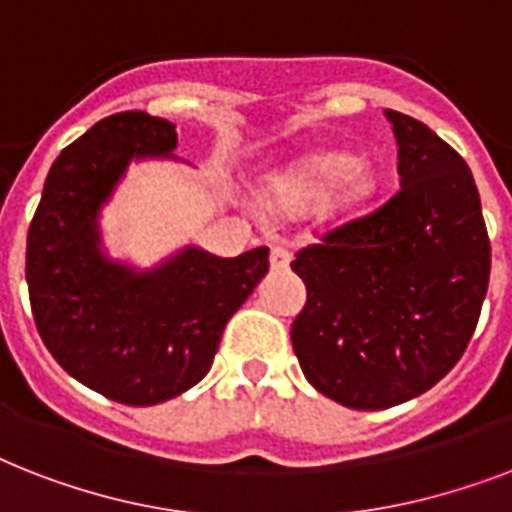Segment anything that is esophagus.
<instances>
[{
  "instance_id": "1",
  "label": "esophagus",
  "mask_w": 512,
  "mask_h": 512,
  "mask_svg": "<svg viewBox=\"0 0 512 512\" xmlns=\"http://www.w3.org/2000/svg\"><path fill=\"white\" fill-rule=\"evenodd\" d=\"M289 260H292V252L287 247H273L271 249V268L273 271H284L289 268Z\"/></svg>"
}]
</instances>
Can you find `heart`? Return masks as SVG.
<instances>
[{
	"mask_svg": "<svg viewBox=\"0 0 512 512\" xmlns=\"http://www.w3.org/2000/svg\"><path fill=\"white\" fill-rule=\"evenodd\" d=\"M342 180V193L348 199H361L372 191V175L353 164L348 154H324L308 162L292 180V193L297 199H316Z\"/></svg>",
	"mask_w": 512,
	"mask_h": 512,
	"instance_id": "1",
	"label": "heart"
}]
</instances>
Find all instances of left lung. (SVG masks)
I'll use <instances>...</instances> for the list:
<instances>
[{
    "instance_id": "left-lung-1",
    "label": "left lung",
    "mask_w": 512,
    "mask_h": 512,
    "mask_svg": "<svg viewBox=\"0 0 512 512\" xmlns=\"http://www.w3.org/2000/svg\"><path fill=\"white\" fill-rule=\"evenodd\" d=\"M398 188L303 247L308 300L292 348L313 388L350 409H388L449 374L476 332L492 247L468 164L412 116L385 111Z\"/></svg>"
}]
</instances>
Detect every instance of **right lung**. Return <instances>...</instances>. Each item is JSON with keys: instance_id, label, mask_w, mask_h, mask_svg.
Segmentation results:
<instances>
[{"instance_id": "add662e5", "label": "right lung", "mask_w": 512, "mask_h": 512, "mask_svg": "<svg viewBox=\"0 0 512 512\" xmlns=\"http://www.w3.org/2000/svg\"><path fill=\"white\" fill-rule=\"evenodd\" d=\"M175 146V124L146 111L100 119L60 151L28 225L39 337L74 380L119 404H162L193 388L228 319L268 273V247L239 257L188 247L151 273L100 252L95 217L127 164L172 156Z\"/></svg>"}]
</instances>
